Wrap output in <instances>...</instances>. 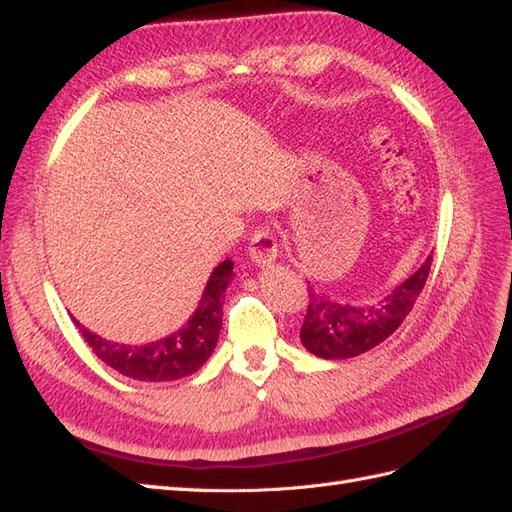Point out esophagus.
Instances as JSON below:
<instances>
[{
    "label": "esophagus",
    "instance_id": "1",
    "mask_svg": "<svg viewBox=\"0 0 512 512\" xmlns=\"http://www.w3.org/2000/svg\"><path fill=\"white\" fill-rule=\"evenodd\" d=\"M248 253H251L255 266H270L277 259L279 244L270 231H257L253 235L251 246H248Z\"/></svg>",
    "mask_w": 512,
    "mask_h": 512
}]
</instances>
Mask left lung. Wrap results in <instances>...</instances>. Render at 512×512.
Here are the masks:
<instances>
[{
	"label": "left lung",
	"instance_id": "left-lung-1",
	"mask_svg": "<svg viewBox=\"0 0 512 512\" xmlns=\"http://www.w3.org/2000/svg\"><path fill=\"white\" fill-rule=\"evenodd\" d=\"M432 255L409 279L376 300L339 303L309 287V307L300 329V342L320 359H352L376 348L409 316L428 279Z\"/></svg>",
	"mask_w": 512,
	"mask_h": 512
}]
</instances>
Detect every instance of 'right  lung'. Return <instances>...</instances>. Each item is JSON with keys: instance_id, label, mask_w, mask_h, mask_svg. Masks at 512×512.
I'll return each instance as SVG.
<instances>
[{"instance_id": "obj_1", "label": "right lung", "mask_w": 512, "mask_h": 512, "mask_svg": "<svg viewBox=\"0 0 512 512\" xmlns=\"http://www.w3.org/2000/svg\"><path fill=\"white\" fill-rule=\"evenodd\" d=\"M231 279L233 261L225 259L209 274L199 307L194 309L190 320L179 331L157 339V342L140 346L119 344L90 333L75 318L73 322L86 344L112 370L142 383L179 381V378L199 372L203 363L212 357L222 326V303H225V292Z\"/></svg>"}]
</instances>
